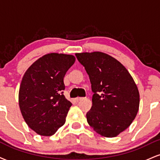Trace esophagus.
<instances>
[{
  "mask_svg": "<svg viewBox=\"0 0 160 160\" xmlns=\"http://www.w3.org/2000/svg\"><path fill=\"white\" fill-rule=\"evenodd\" d=\"M82 99H84V98H82V97H78V98H75V101L78 102H80V101L82 100Z\"/></svg>",
  "mask_w": 160,
  "mask_h": 160,
  "instance_id": "obj_1",
  "label": "esophagus"
}]
</instances>
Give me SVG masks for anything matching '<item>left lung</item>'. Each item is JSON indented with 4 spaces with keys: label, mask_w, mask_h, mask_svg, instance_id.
<instances>
[{
    "label": "left lung",
    "mask_w": 160,
    "mask_h": 160,
    "mask_svg": "<svg viewBox=\"0 0 160 160\" xmlns=\"http://www.w3.org/2000/svg\"><path fill=\"white\" fill-rule=\"evenodd\" d=\"M92 84V106L86 113L89 126L99 135L113 138L135 120L140 95L132 77L120 62L102 52L76 53Z\"/></svg>",
    "instance_id": "8db88e82"
}]
</instances>
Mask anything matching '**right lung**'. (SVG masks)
Masks as SVG:
<instances>
[{"instance_id": "obj_1", "label": "right lung", "mask_w": 160, "mask_h": 160, "mask_svg": "<svg viewBox=\"0 0 160 160\" xmlns=\"http://www.w3.org/2000/svg\"><path fill=\"white\" fill-rule=\"evenodd\" d=\"M74 62L72 55L49 53L34 62L24 74L19 108L28 126L38 135L51 136L65 124L72 104L63 95L64 77Z\"/></svg>"}]
</instances>
